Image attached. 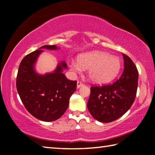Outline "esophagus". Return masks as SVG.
<instances>
[{
  "instance_id": "34e87169",
  "label": "esophagus",
  "mask_w": 155,
  "mask_h": 155,
  "mask_svg": "<svg viewBox=\"0 0 155 155\" xmlns=\"http://www.w3.org/2000/svg\"><path fill=\"white\" fill-rule=\"evenodd\" d=\"M82 86H83V83L80 82V81H78V82H77V88H80V87H82Z\"/></svg>"
}]
</instances>
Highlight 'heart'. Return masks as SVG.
Wrapping results in <instances>:
<instances>
[{"label":"heart","instance_id":"heart-1","mask_svg":"<svg viewBox=\"0 0 155 155\" xmlns=\"http://www.w3.org/2000/svg\"><path fill=\"white\" fill-rule=\"evenodd\" d=\"M121 65L118 57L100 51L81 54L77 57V61L70 63V67L74 72L88 69L90 80L98 84L107 83L114 80L120 72Z\"/></svg>","mask_w":155,"mask_h":155}]
</instances>
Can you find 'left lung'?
Returning a JSON list of instances; mask_svg holds the SVG:
<instances>
[{
	"mask_svg": "<svg viewBox=\"0 0 155 155\" xmlns=\"http://www.w3.org/2000/svg\"><path fill=\"white\" fill-rule=\"evenodd\" d=\"M124 71L112 85L91 87L87 109L94 119L109 123L120 118L134 102L138 85V71L129 57L122 54Z\"/></svg>",
	"mask_w": 155,
	"mask_h": 155,
	"instance_id": "8db88e82",
	"label": "left lung"
}]
</instances>
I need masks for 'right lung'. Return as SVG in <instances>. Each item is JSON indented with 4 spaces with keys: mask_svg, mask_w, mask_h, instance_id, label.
Listing matches in <instances>:
<instances>
[{
    "mask_svg": "<svg viewBox=\"0 0 155 155\" xmlns=\"http://www.w3.org/2000/svg\"><path fill=\"white\" fill-rule=\"evenodd\" d=\"M59 48L56 45L41 46L25 56L18 69L16 87L21 101L27 111L41 121L52 122L61 117L77 89V81L67 79L63 73L68 68L64 61L52 72L41 74L36 72L35 64L42 49Z\"/></svg>",
    "mask_w": 155,
    "mask_h": 155,
    "instance_id": "add662e5",
    "label": "right lung"
}]
</instances>
